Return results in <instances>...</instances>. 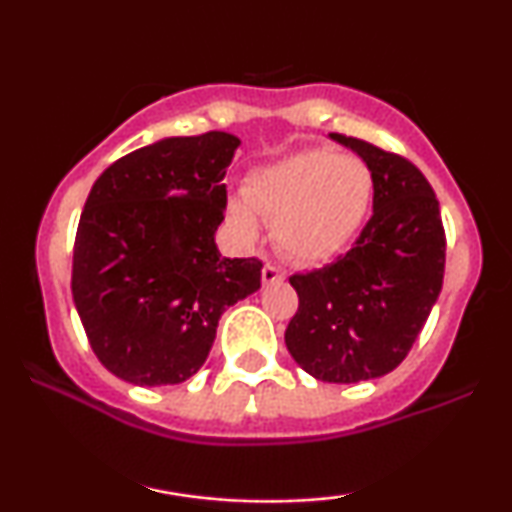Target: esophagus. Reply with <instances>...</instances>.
Returning <instances> with one entry per match:
<instances>
[{"instance_id":"esophagus-1","label":"esophagus","mask_w":512,"mask_h":512,"mask_svg":"<svg viewBox=\"0 0 512 512\" xmlns=\"http://www.w3.org/2000/svg\"><path fill=\"white\" fill-rule=\"evenodd\" d=\"M279 281H284V272H281L276 264H264V267H262V284L272 286V284H279Z\"/></svg>"}]
</instances>
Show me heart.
<instances>
[{
	"instance_id": "1",
	"label": "heart",
	"mask_w": 512,
	"mask_h": 512,
	"mask_svg": "<svg viewBox=\"0 0 512 512\" xmlns=\"http://www.w3.org/2000/svg\"><path fill=\"white\" fill-rule=\"evenodd\" d=\"M373 175L354 156L327 149L296 151L245 178V202L228 204V221L243 243L272 223L276 248L293 262L317 264L339 255L366 219Z\"/></svg>"
}]
</instances>
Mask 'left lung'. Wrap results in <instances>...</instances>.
<instances>
[{
    "label": "left lung",
    "instance_id": "obj_1",
    "mask_svg": "<svg viewBox=\"0 0 512 512\" xmlns=\"http://www.w3.org/2000/svg\"><path fill=\"white\" fill-rule=\"evenodd\" d=\"M373 175V216L356 245L327 267L293 274L298 313L284 342L322 383L351 385L395 370L443 289L445 233L421 170L361 139L330 134Z\"/></svg>",
    "mask_w": 512,
    "mask_h": 512
}]
</instances>
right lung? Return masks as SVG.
Listing matches in <instances>:
<instances>
[{"mask_svg":"<svg viewBox=\"0 0 512 512\" xmlns=\"http://www.w3.org/2000/svg\"><path fill=\"white\" fill-rule=\"evenodd\" d=\"M228 132L163 137L115 161L86 199L72 296L93 354L142 387L178 385L207 361L221 315L260 289L262 262L223 257Z\"/></svg>","mask_w":512,"mask_h":512,"instance_id":"add662e5","label":"right lung"}]
</instances>
